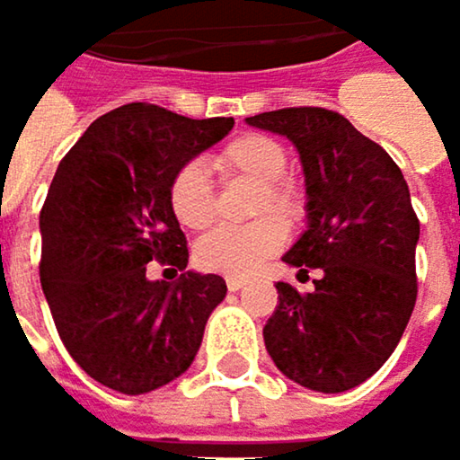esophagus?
Segmentation results:
<instances>
[{"mask_svg":"<svg viewBox=\"0 0 460 460\" xmlns=\"http://www.w3.org/2000/svg\"><path fill=\"white\" fill-rule=\"evenodd\" d=\"M244 285H247V279H244V277H229V279H226V288H229L231 293L242 290Z\"/></svg>","mask_w":460,"mask_h":460,"instance_id":"obj_1","label":"esophagus"}]
</instances>
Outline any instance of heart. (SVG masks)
Segmentation results:
<instances>
[{"mask_svg": "<svg viewBox=\"0 0 460 460\" xmlns=\"http://www.w3.org/2000/svg\"><path fill=\"white\" fill-rule=\"evenodd\" d=\"M218 170L231 178H244L258 183V194L252 199V216L274 212L286 224L301 221L304 197L293 183L282 178L288 172V151L282 148V143L258 133L239 136L221 151ZM167 202L181 226L205 229L216 218V191L208 170L199 162H189L178 167L167 189ZM273 217L261 218L250 226H221L205 234L194 247L197 263L208 271H218L229 277L252 274L263 261L277 255L288 239L283 220L279 222L280 217Z\"/></svg>", "mask_w": 460, "mask_h": 460, "instance_id": "1", "label": "heart"}]
</instances>
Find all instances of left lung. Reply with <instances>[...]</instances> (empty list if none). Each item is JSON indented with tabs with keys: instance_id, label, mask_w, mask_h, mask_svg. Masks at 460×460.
<instances>
[{
	"instance_id": "obj_1",
	"label": "left lung",
	"mask_w": 460,
	"mask_h": 460,
	"mask_svg": "<svg viewBox=\"0 0 460 460\" xmlns=\"http://www.w3.org/2000/svg\"><path fill=\"white\" fill-rule=\"evenodd\" d=\"M244 122L296 146L306 186V229L282 261L304 279L314 274V290L301 296L277 282L266 351L312 392H349L392 357L413 314L420 226L408 183L378 143L335 111L279 109Z\"/></svg>"
}]
</instances>
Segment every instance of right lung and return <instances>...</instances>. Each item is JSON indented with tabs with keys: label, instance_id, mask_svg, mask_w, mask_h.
<instances>
[{
	"label": "right lung",
	"instance_id": "obj_1",
	"mask_svg": "<svg viewBox=\"0 0 460 460\" xmlns=\"http://www.w3.org/2000/svg\"><path fill=\"white\" fill-rule=\"evenodd\" d=\"M231 128V117L128 103L95 119L58 164L40 216L42 290L74 362L114 392L146 394L183 376L226 298L218 274L164 282L148 279L146 263L186 269L167 189Z\"/></svg>",
	"mask_w": 460,
	"mask_h": 460
}]
</instances>
